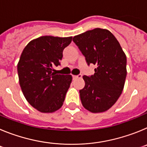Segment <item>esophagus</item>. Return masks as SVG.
Here are the masks:
<instances>
[{
	"mask_svg": "<svg viewBox=\"0 0 147 147\" xmlns=\"http://www.w3.org/2000/svg\"><path fill=\"white\" fill-rule=\"evenodd\" d=\"M82 76V74L74 75V76H72V78H73V80H76V79H77V78H81Z\"/></svg>",
	"mask_w": 147,
	"mask_h": 147,
	"instance_id": "esophagus-1",
	"label": "esophagus"
}]
</instances>
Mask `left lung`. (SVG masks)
<instances>
[{
    "label": "left lung",
    "instance_id": "left-lung-1",
    "mask_svg": "<svg viewBox=\"0 0 147 147\" xmlns=\"http://www.w3.org/2000/svg\"><path fill=\"white\" fill-rule=\"evenodd\" d=\"M73 41L88 65L96 66L91 76H83L80 90L83 107L92 113L105 112L121 94L127 76V57L119 41L108 30L95 28L75 36Z\"/></svg>",
    "mask_w": 147,
    "mask_h": 147
}]
</instances>
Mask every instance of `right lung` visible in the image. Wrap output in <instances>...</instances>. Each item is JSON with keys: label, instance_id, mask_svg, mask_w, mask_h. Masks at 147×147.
<instances>
[{"label": "right lung", "instance_id": "obj_1", "mask_svg": "<svg viewBox=\"0 0 147 147\" xmlns=\"http://www.w3.org/2000/svg\"><path fill=\"white\" fill-rule=\"evenodd\" d=\"M72 37L43 36L32 40L23 49L18 73L23 95L41 113H53L63 105L72 81L71 75L56 74L53 67L60 65L62 52Z\"/></svg>", "mask_w": 147, "mask_h": 147}]
</instances>
